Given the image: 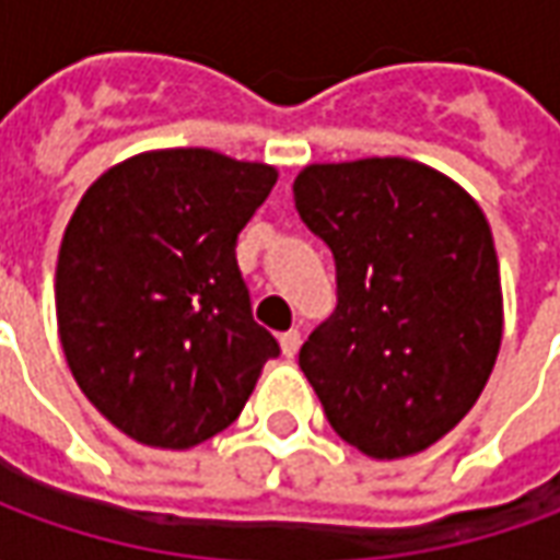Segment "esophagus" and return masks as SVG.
Listing matches in <instances>:
<instances>
[{
    "label": "esophagus",
    "mask_w": 560,
    "mask_h": 560,
    "mask_svg": "<svg viewBox=\"0 0 560 560\" xmlns=\"http://www.w3.org/2000/svg\"><path fill=\"white\" fill-rule=\"evenodd\" d=\"M299 347H302V331L299 329H289L280 335V350H283L287 360H292V357L299 353Z\"/></svg>",
    "instance_id": "obj_1"
}]
</instances>
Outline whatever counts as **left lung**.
<instances>
[{"mask_svg":"<svg viewBox=\"0 0 560 560\" xmlns=\"http://www.w3.org/2000/svg\"><path fill=\"white\" fill-rule=\"evenodd\" d=\"M292 191L338 268V307L299 353L331 430L375 460L427 451L476 405L503 341L488 219L411 158L307 164Z\"/></svg>","mask_w":560,"mask_h":560,"instance_id":"obj_1","label":"left lung"}]
</instances>
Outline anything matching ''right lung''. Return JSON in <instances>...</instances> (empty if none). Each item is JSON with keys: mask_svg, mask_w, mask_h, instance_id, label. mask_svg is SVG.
I'll use <instances>...</instances> for the list:
<instances>
[{"mask_svg": "<svg viewBox=\"0 0 560 560\" xmlns=\"http://www.w3.org/2000/svg\"><path fill=\"white\" fill-rule=\"evenodd\" d=\"M273 183L271 164L155 149L81 195L57 256V335L81 393L133 442L188 451L222 433L280 353L234 258Z\"/></svg>", "mask_w": 560, "mask_h": 560, "instance_id": "right-lung-1", "label": "right lung"}]
</instances>
